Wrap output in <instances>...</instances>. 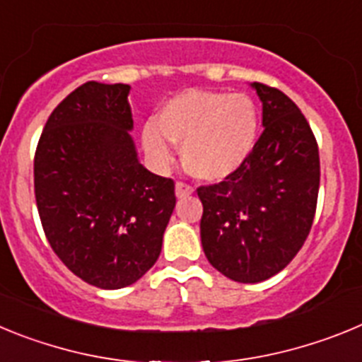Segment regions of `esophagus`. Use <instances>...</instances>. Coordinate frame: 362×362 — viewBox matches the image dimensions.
<instances>
[{"mask_svg": "<svg viewBox=\"0 0 362 362\" xmlns=\"http://www.w3.org/2000/svg\"><path fill=\"white\" fill-rule=\"evenodd\" d=\"M192 192H194V188H192L190 185L181 183V181H179V183L175 185V196H177L179 199H183V197L192 196Z\"/></svg>", "mask_w": 362, "mask_h": 362, "instance_id": "34e87169", "label": "esophagus"}]
</instances>
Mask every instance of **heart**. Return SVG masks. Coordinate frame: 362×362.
Segmentation results:
<instances>
[{
    "instance_id": "1",
    "label": "heart",
    "mask_w": 362,
    "mask_h": 362,
    "mask_svg": "<svg viewBox=\"0 0 362 362\" xmlns=\"http://www.w3.org/2000/svg\"><path fill=\"white\" fill-rule=\"evenodd\" d=\"M259 136V112L245 94L185 90L143 127L141 143L150 161L168 166L174 143L183 145V163L194 177L225 181L248 161Z\"/></svg>"
}]
</instances>
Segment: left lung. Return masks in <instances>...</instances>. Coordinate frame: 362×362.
Instances as JSON below:
<instances>
[{"instance_id": "1", "label": "left lung", "mask_w": 362, "mask_h": 362, "mask_svg": "<svg viewBox=\"0 0 362 362\" xmlns=\"http://www.w3.org/2000/svg\"><path fill=\"white\" fill-rule=\"evenodd\" d=\"M263 103V134L232 177L197 188L201 245L216 270L261 283L305 245L317 206L319 148L306 117L274 86L252 83Z\"/></svg>"}]
</instances>
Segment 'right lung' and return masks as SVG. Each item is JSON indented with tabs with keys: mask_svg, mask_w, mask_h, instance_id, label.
Masks as SVG:
<instances>
[{
	"mask_svg": "<svg viewBox=\"0 0 362 362\" xmlns=\"http://www.w3.org/2000/svg\"><path fill=\"white\" fill-rule=\"evenodd\" d=\"M130 86L88 81L45 124L34 192L45 235L72 274L105 290L141 279L161 254L174 181L137 159Z\"/></svg>",
	"mask_w": 362,
	"mask_h": 362,
	"instance_id": "right-lung-1",
	"label": "right lung"
}]
</instances>
